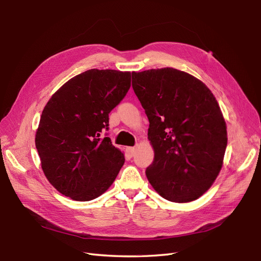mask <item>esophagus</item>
Listing matches in <instances>:
<instances>
[{
  "label": "esophagus",
  "instance_id": "1",
  "mask_svg": "<svg viewBox=\"0 0 261 261\" xmlns=\"http://www.w3.org/2000/svg\"><path fill=\"white\" fill-rule=\"evenodd\" d=\"M135 148L134 147H127V149H126V151H127V153H128V155L129 156H133L134 154H135Z\"/></svg>",
  "mask_w": 261,
  "mask_h": 261
}]
</instances>
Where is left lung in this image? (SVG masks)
<instances>
[{"mask_svg":"<svg viewBox=\"0 0 261 261\" xmlns=\"http://www.w3.org/2000/svg\"><path fill=\"white\" fill-rule=\"evenodd\" d=\"M132 88L149 119L154 159L149 183L171 202L197 200L223 165L226 123L203 82L172 67L132 73Z\"/></svg>","mask_w":261,"mask_h":261,"instance_id":"8db88e82","label":"left lung"}]
</instances>
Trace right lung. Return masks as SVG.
I'll use <instances>...</instances> for the list:
<instances>
[{"label": "right lung", "mask_w": 261, "mask_h": 261, "mask_svg": "<svg viewBox=\"0 0 261 261\" xmlns=\"http://www.w3.org/2000/svg\"><path fill=\"white\" fill-rule=\"evenodd\" d=\"M130 86V72L92 68L65 82L44 107L36 148L46 179L65 197L91 201L116 179L125 156L102 133Z\"/></svg>", "instance_id": "right-lung-1"}]
</instances>
